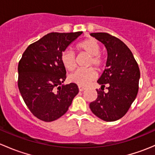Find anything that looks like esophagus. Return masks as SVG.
Here are the masks:
<instances>
[{
	"mask_svg": "<svg viewBox=\"0 0 155 155\" xmlns=\"http://www.w3.org/2000/svg\"><path fill=\"white\" fill-rule=\"evenodd\" d=\"M85 89H86V87H85L80 86V85H79V90L80 91H84V90H85Z\"/></svg>",
	"mask_w": 155,
	"mask_h": 155,
	"instance_id": "34e87169",
	"label": "esophagus"
}]
</instances>
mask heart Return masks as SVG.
<instances>
[{
  "instance_id": "heart-1",
  "label": "heart",
  "mask_w": 155,
  "mask_h": 155,
  "mask_svg": "<svg viewBox=\"0 0 155 155\" xmlns=\"http://www.w3.org/2000/svg\"><path fill=\"white\" fill-rule=\"evenodd\" d=\"M78 51H85L90 54L87 65H94L101 69L104 64V58L101 54V46L94 38H88L79 42L76 46ZM61 61L62 64L69 71L74 70L76 66V54L72 50L66 49L61 53ZM97 77V73L93 68H79L70 75L69 80L80 86H86Z\"/></svg>"
}]
</instances>
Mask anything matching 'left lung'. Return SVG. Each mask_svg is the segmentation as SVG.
<instances>
[{
	"mask_svg": "<svg viewBox=\"0 0 155 155\" xmlns=\"http://www.w3.org/2000/svg\"><path fill=\"white\" fill-rule=\"evenodd\" d=\"M92 37L105 45L107 49L106 69L98 79L101 89L97 97L89 105L91 112L105 121L122 118L137 97L140 71L130 48L117 37L108 33H92ZM108 91H103L105 85Z\"/></svg>",
	"mask_w": 155,
	"mask_h": 155,
	"instance_id": "1",
	"label": "left lung"
}]
</instances>
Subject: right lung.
<instances>
[{"label": "right lung", "mask_w": 155, "mask_h": 155, "mask_svg": "<svg viewBox=\"0 0 155 155\" xmlns=\"http://www.w3.org/2000/svg\"><path fill=\"white\" fill-rule=\"evenodd\" d=\"M82 34L49 33L23 53L18 66V87L26 106L38 119L49 122L61 117L79 93L75 83L60 86L67 77L61 55Z\"/></svg>", "instance_id": "obj_1"}]
</instances>
